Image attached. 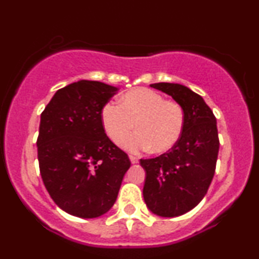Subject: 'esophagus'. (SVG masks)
<instances>
[{"label":"esophagus","instance_id":"obj_1","mask_svg":"<svg viewBox=\"0 0 259 259\" xmlns=\"http://www.w3.org/2000/svg\"><path fill=\"white\" fill-rule=\"evenodd\" d=\"M129 158H130V160H132V163H133V164H136V163H139V157H136V156H133V154H130V156H129Z\"/></svg>","mask_w":259,"mask_h":259}]
</instances>
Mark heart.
<instances>
[{
	"mask_svg": "<svg viewBox=\"0 0 259 259\" xmlns=\"http://www.w3.org/2000/svg\"><path fill=\"white\" fill-rule=\"evenodd\" d=\"M101 121L109 139L120 144L134 130L138 134L123 146L129 151L147 150L165 153L179 141L185 125V113L179 103L164 100L158 92L140 88L125 92L120 105L107 102L101 109Z\"/></svg>",
	"mask_w": 259,
	"mask_h": 259,
	"instance_id": "heart-1",
	"label": "heart"
}]
</instances>
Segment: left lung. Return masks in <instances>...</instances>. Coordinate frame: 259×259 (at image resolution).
I'll list each match as a JSON object with an SVG mask.
<instances>
[{
	"label": "left lung",
	"mask_w": 259,
	"mask_h": 259,
	"mask_svg": "<svg viewBox=\"0 0 259 259\" xmlns=\"http://www.w3.org/2000/svg\"><path fill=\"white\" fill-rule=\"evenodd\" d=\"M183 107L185 125L177 145L156 158L140 159L146 171L144 200L159 217H178L195 208L214 177L219 152L217 119L200 95L170 82L151 84Z\"/></svg>",
	"instance_id": "obj_1"
}]
</instances>
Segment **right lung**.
I'll list each match as a JSON object with an SVG mask.
<instances>
[{"label": "right lung", "instance_id": "1", "mask_svg": "<svg viewBox=\"0 0 259 259\" xmlns=\"http://www.w3.org/2000/svg\"><path fill=\"white\" fill-rule=\"evenodd\" d=\"M117 91L105 82L80 80L59 89L41 113V178L55 203L79 218H97L111 209L132 164L101 121V109Z\"/></svg>", "mask_w": 259, "mask_h": 259}]
</instances>
